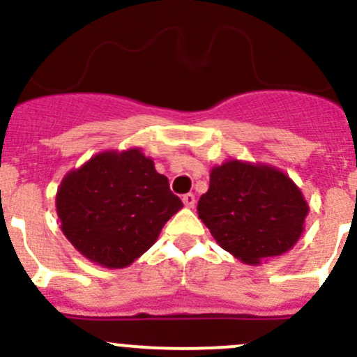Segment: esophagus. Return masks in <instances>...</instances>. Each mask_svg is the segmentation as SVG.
Wrapping results in <instances>:
<instances>
[{
  "label": "esophagus",
  "instance_id": "1",
  "mask_svg": "<svg viewBox=\"0 0 357 357\" xmlns=\"http://www.w3.org/2000/svg\"><path fill=\"white\" fill-rule=\"evenodd\" d=\"M183 203H185V206H188V208H193V206H195V195L193 193H186L185 197H183Z\"/></svg>",
  "mask_w": 357,
  "mask_h": 357
}]
</instances>
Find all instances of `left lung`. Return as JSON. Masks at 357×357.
I'll return each mask as SVG.
<instances>
[{"instance_id": "left-lung-1", "label": "left lung", "mask_w": 357, "mask_h": 357, "mask_svg": "<svg viewBox=\"0 0 357 357\" xmlns=\"http://www.w3.org/2000/svg\"><path fill=\"white\" fill-rule=\"evenodd\" d=\"M307 215V199L288 174L238 159L211 167L210 188L198 202V217L217 244L244 264L288 252Z\"/></svg>"}]
</instances>
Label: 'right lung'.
<instances>
[{"label": "right lung", "instance_id": "add662e5", "mask_svg": "<svg viewBox=\"0 0 357 357\" xmlns=\"http://www.w3.org/2000/svg\"><path fill=\"white\" fill-rule=\"evenodd\" d=\"M61 230L86 259L121 269L158 241L183 208L154 160L140 147L103 151L69 171L56 195Z\"/></svg>", "mask_w": 357, "mask_h": 357}]
</instances>
